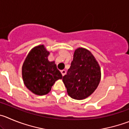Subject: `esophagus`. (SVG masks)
<instances>
[{
  "mask_svg": "<svg viewBox=\"0 0 129 129\" xmlns=\"http://www.w3.org/2000/svg\"><path fill=\"white\" fill-rule=\"evenodd\" d=\"M61 74H62V76L66 74V73H67L66 70H61Z\"/></svg>",
  "mask_w": 129,
  "mask_h": 129,
  "instance_id": "obj_1",
  "label": "esophagus"
}]
</instances>
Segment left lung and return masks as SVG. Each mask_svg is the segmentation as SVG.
<instances>
[{
    "mask_svg": "<svg viewBox=\"0 0 129 129\" xmlns=\"http://www.w3.org/2000/svg\"><path fill=\"white\" fill-rule=\"evenodd\" d=\"M100 80V67L91 52L76 49L70 68L62 77L68 95L77 100L85 99L97 89Z\"/></svg>",
    "mask_w": 129,
    "mask_h": 129,
    "instance_id": "1",
    "label": "left lung"
}]
</instances>
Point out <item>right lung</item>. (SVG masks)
I'll return each instance as SVG.
<instances>
[{"instance_id": "1", "label": "right lung", "mask_w": 129, "mask_h": 129, "mask_svg": "<svg viewBox=\"0 0 129 129\" xmlns=\"http://www.w3.org/2000/svg\"><path fill=\"white\" fill-rule=\"evenodd\" d=\"M49 54L44 45L37 46L29 52L22 67L24 85L37 95L48 94L55 82L62 77L54 62L48 60Z\"/></svg>"}]
</instances>
